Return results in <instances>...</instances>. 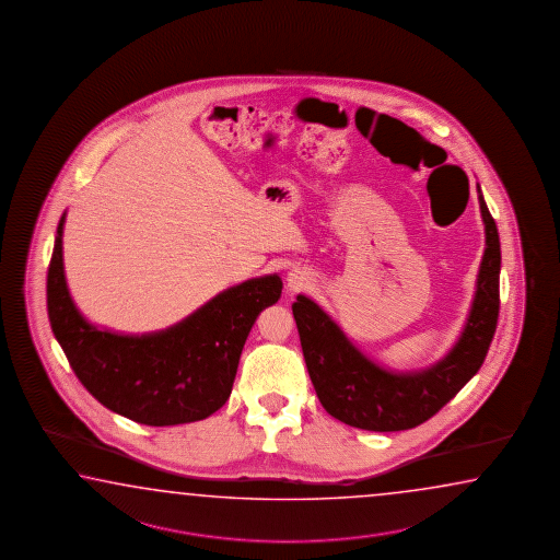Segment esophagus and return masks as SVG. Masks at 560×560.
<instances>
[{
	"mask_svg": "<svg viewBox=\"0 0 560 560\" xmlns=\"http://www.w3.org/2000/svg\"><path fill=\"white\" fill-rule=\"evenodd\" d=\"M307 284V276L302 272V270H292L290 275H288V285H290V290H300V288H304Z\"/></svg>",
	"mask_w": 560,
	"mask_h": 560,
	"instance_id": "34e87169",
	"label": "esophagus"
}]
</instances>
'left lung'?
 <instances>
[{
    "instance_id": "8db88e82",
    "label": "left lung",
    "mask_w": 560,
    "mask_h": 560,
    "mask_svg": "<svg viewBox=\"0 0 560 560\" xmlns=\"http://www.w3.org/2000/svg\"><path fill=\"white\" fill-rule=\"evenodd\" d=\"M477 192L485 224V253L469 318L443 360L419 372H389L363 355L314 300L300 294L292 304L307 373L329 416L368 431L417 428L479 372L499 319L501 242L481 187Z\"/></svg>"
}]
</instances>
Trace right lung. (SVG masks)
<instances>
[{"mask_svg":"<svg viewBox=\"0 0 560 560\" xmlns=\"http://www.w3.org/2000/svg\"><path fill=\"white\" fill-rule=\"evenodd\" d=\"M63 224L47 272V314L79 382L100 404L143 425L200 421L231 397L244 341L264 307L282 294L278 275L220 292L171 328L122 336L81 316L67 288Z\"/></svg>","mask_w":560,"mask_h":560,"instance_id":"1","label":"right lung"}]
</instances>
